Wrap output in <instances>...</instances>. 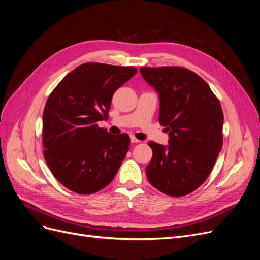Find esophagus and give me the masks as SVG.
Returning <instances> with one entry per match:
<instances>
[{
    "mask_svg": "<svg viewBox=\"0 0 260 260\" xmlns=\"http://www.w3.org/2000/svg\"><path fill=\"white\" fill-rule=\"evenodd\" d=\"M130 140H131L132 143H139V142H141V141L138 140L135 136H131V137H130Z\"/></svg>",
    "mask_w": 260,
    "mask_h": 260,
    "instance_id": "1",
    "label": "esophagus"
}]
</instances>
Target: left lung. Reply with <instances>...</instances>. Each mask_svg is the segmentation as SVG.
Segmentation results:
<instances>
[{
    "mask_svg": "<svg viewBox=\"0 0 260 260\" xmlns=\"http://www.w3.org/2000/svg\"><path fill=\"white\" fill-rule=\"evenodd\" d=\"M158 92V121L169 132V145L149 141L153 151L146 177L164 194L180 198L200 187L210 175L223 144V113L207 82L178 66L141 67Z\"/></svg>",
    "mask_w": 260,
    "mask_h": 260,
    "instance_id": "8db88e82",
    "label": "left lung"
}]
</instances>
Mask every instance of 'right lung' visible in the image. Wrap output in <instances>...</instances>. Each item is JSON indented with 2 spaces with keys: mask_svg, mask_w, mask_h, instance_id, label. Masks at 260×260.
Returning a JSON list of instances; mask_svg holds the SVG:
<instances>
[{
  "mask_svg": "<svg viewBox=\"0 0 260 260\" xmlns=\"http://www.w3.org/2000/svg\"><path fill=\"white\" fill-rule=\"evenodd\" d=\"M137 72L132 66L85 62L50 94L43 112V155L54 177L68 190L93 194L116 176L130 137L111 135L98 122L108 118L114 93Z\"/></svg>",
  "mask_w": 260,
  "mask_h": 260,
  "instance_id": "1",
  "label": "right lung"
}]
</instances>
